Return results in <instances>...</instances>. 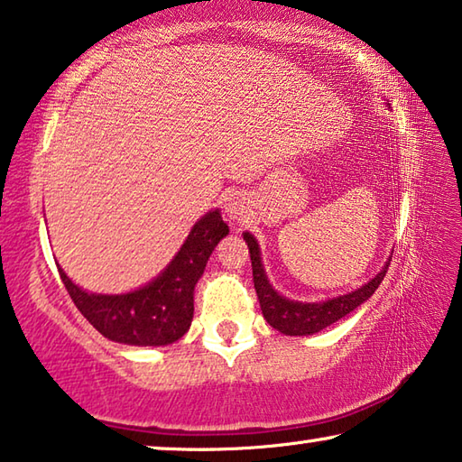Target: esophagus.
Returning <instances> with one entry per match:
<instances>
[{
    "label": "esophagus",
    "mask_w": 462,
    "mask_h": 462,
    "mask_svg": "<svg viewBox=\"0 0 462 462\" xmlns=\"http://www.w3.org/2000/svg\"><path fill=\"white\" fill-rule=\"evenodd\" d=\"M248 214V208H246V201L245 197L240 195H230L228 199L224 203V216L228 222H243Z\"/></svg>",
    "instance_id": "obj_1"
}]
</instances>
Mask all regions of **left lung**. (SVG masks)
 Masks as SVG:
<instances>
[{
	"mask_svg": "<svg viewBox=\"0 0 462 462\" xmlns=\"http://www.w3.org/2000/svg\"><path fill=\"white\" fill-rule=\"evenodd\" d=\"M243 236L248 245V253H251L254 290H257L263 317H265L267 323L273 328H277V331L291 337L314 335L323 331V328H327L328 325L337 323L339 319L347 317L351 310H356L357 306L364 304L365 300L374 294L380 282L384 280L386 269H389V263H391L389 259V263H386V265L380 269L368 283H364L362 288L349 291V294L328 298V300H323V302H298V300H290L282 296L280 291L269 283L265 267H263V261H261V248H259L257 238H254L251 232H245Z\"/></svg>",
	"mask_w": 462,
	"mask_h": 462,
	"instance_id": "8db88e82",
	"label": "left lung"
}]
</instances>
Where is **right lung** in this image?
Returning <instances> with one entry per match:
<instances>
[{
  "label": "right lung",
  "mask_w": 462,
  "mask_h": 462,
  "mask_svg": "<svg viewBox=\"0 0 462 462\" xmlns=\"http://www.w3.org/2000/svg\"><path fill=\"white\" fill-rule=\"evenodd\" d=\"M228 232L219 209L208 211L197 219L164 271L127 294L86 291L73 283L60 265L57 269L73 304L106 339L137 347L171 346L191 327L195 285L214 248Z\"/></svg>",
  "instance_id": "1"
}]
</instances>
